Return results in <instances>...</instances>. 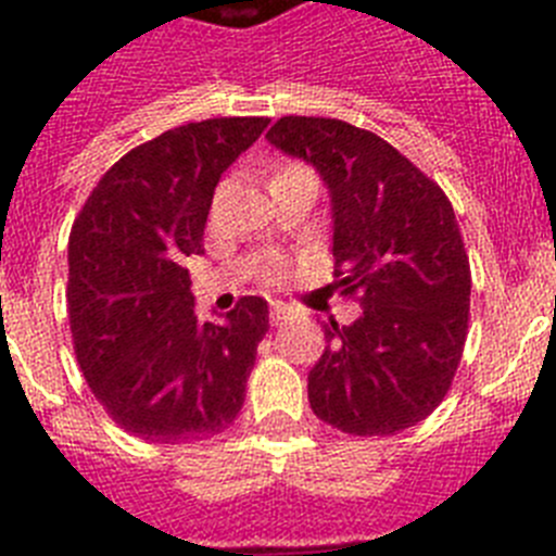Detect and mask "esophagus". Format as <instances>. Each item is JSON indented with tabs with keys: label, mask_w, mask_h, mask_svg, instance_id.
Wrapping results in <instances>:
<instances>
[{
	"label": "esophagus",
	"mask_w": 556,
	"mask_h": 556,
	"mask_svg": "<svg viewBox=\"0 0 556 556\" xmlns=\"http://www.w3.org/2000/svg\"><path fill=\"white\" fill-rule=\"evenodd\" d=\"M287 320H289V308L283 306V303H273V308H269V323H273V326H283Z\"/></svg>",
	"instance_id": "34e87169"
}]
</instances>
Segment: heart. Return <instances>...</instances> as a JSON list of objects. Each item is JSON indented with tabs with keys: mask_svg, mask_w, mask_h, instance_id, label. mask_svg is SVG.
<instances>
[{
	"mask_svg": "<svg viewBox=\"0 0 556 556\" xmlns=\"http://www.w3.org/2000/svg\"><path fill=\"white\" fill-rule=\"evenodd\" d=\"M281 175H308V178H314V172L308 169V166H303V164H283V166H278V172H275L273 178H281ZM317 180V178H314ZM275 273H278V269H275Z\"/></svg>",
	"mask_w": 556,
	"mask_h": 556,
	"instance_id": "obj_1",
	"label": "heart"
}]
</instances>
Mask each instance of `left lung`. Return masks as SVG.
<instances>
[{
	"instance_id": "obj_1",
	"label": "left lung",
	"mask_w": 556,
	"mask_h": 556,
	"mask_svg": "<svg viewBox=\"0 0 556 556\" xmlns=\"http://www.w3.org/2000/svg\"><path fill=\"white\" fill-rule=\"evenodd\" d=\"M267 139L317 166L333 203V289L362 306L331 320L308 404L353 437L412 429L448 395L470 317V262L454 205L372 130L283 116Z\"/></svg>"
}]
</instances>
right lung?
<instances>
[{
	"label": "right lung",
	"instance_id": "obj_1",
	"mask_svg": "<svg viewBox=\"0 0 556 556\" xmlns=\"http://www.w3.org/2000/svg\"><path fill=\"white\" fill-rule=\"evenodd\" d=\"M264 116H219L161 132L122 155L68 233V328L77 365L113 424L147 443H198L242 412L269 331L264 298L225 323H198L189 255L223 172L264 132Z\"/></svg>",
	"mask_w": 556,
	"mask_h": 556
}]
</instances>
